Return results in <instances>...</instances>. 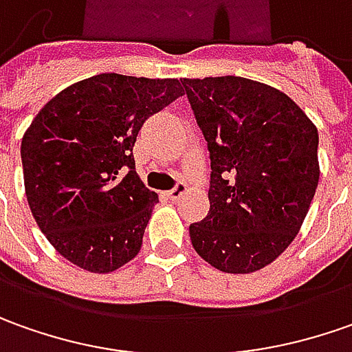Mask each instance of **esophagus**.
I'll return each instance as SVG.
<instances>
[{
	"mask_svg": "<svg viewBox=\"0 0 352 352\" xmlns=\"http://www.w3.org/2000/svg\"><path fill=\"white\" fill-rule=\"evenodd\" d=\"M185 192H187V185H185L183 181H179L175 187H173L171 190H169V192H167V197H169L171 200H179L181 197H183V195H185Z\"/></svg>",
	"mask_w": 352,
	"mask_h": 352,
	"instance_id": "34e87169",
	"label": "esophagus"
}]
</instances>
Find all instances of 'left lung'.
Returning <instances> with one entry per match:
<instances>
[{
  "instance_id": "left-lung-1",
  "label": "left lung",
  "mask_w": 352,
  "mask_h": 352,
  "mask_svg": "<svg viewBox=\"0 0 352 352\" xmlns=\"http://www.w3.org/2000/svg\"><path fill=\"white\" fill-rule=\"evenodd\" d=\"M210 152V210L188 226L222 273H255L296 237L320 181L318 128L288 95L253 79H181Z\"/></svg>"
}]
</instances>
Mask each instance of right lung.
<instances>
[{
	"label": "right lung",
	"mask_w": 352,
	"mask_h": 352,
	"mask_svg": "<svg viewBox=\"0 0 352 352\" xmlns=\"http://www.w3.org/2000/svg\"><path fill=\"white\" fill-rule=\"evenodd\" d=\"M179 79L99 74L60 91L21 142L31 212L46 239L89 273H113L142 248L157 195L136 173L142 124L181 97Z\"/></svg>",
	"instance_id": "obj_1"
}]
</instances>
